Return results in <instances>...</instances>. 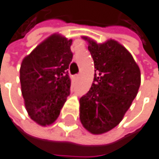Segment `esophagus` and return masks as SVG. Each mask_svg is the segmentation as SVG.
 <instances>
[{"mask_svg":"<svg viewBox=\"0 0 159 159\" xmlns=\"http://www.w3.org/2000/svg\"><path fill=\"white\" fill-rule=\"evenodd\" d=\"M79 77H80V75H75V79H78Z\"/></svg>","mask_w":159,"mask_h":159,"instance_id":"esophagus-1","label":"esophagus"}]
</instances>
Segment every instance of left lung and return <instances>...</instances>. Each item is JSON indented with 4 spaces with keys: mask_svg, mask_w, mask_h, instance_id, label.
I'll return each instance as SVG.
<instances>
[{
    "mask_svg": "<svg viewBox=\"0 0 159 159\" xmlns=\"http://www.w3.org/2000/svg\"><path fill=\"white\" fill-rule=\"evenodd\" d=\"M95 77L89 91L80 98V120L93 134L116 127L135 98L141 84L139 66L132 54L114 39L97 43L88 37Z\"/></svg>",
    "mask_w": 159,
    "mask_h": 159,
    "instance_id": "1",
    "label": "left lung"
}]
</instances>
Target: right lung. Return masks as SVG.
I'll return each mask as SVG.
<instances>
[{
	"instance_id": "right-lung-1",
	"label": "right lung",
	"mask_w": 159,
	"mask_h": 159,
	"mask_svg": "<svg viewBox=\"0 0 159 159\" xmlns=\"http://www.w3.org/2000/svg\"><path fill=\"white\" fill-rule=\"evenodd\" d=\"M73 40L53 34L25 56L20 67L25 110L38 124H52L70 95L67 69L73 59Z\"/></svg>"
}]
</instances>
